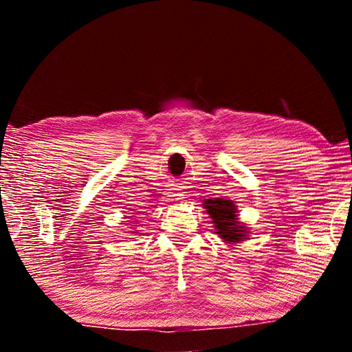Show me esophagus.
I'll return each instance as SVG.
<instances>
[{
	"label": "esophagus",
	"instance_id": "1",
	"mask_svg": "<svg viewBox=\"0 0 352 352\" xmlns=\"http://www.w3.org/2000/svg\"><path fill=\"white\" fill-rule=\"evenodd\" d=\"M168 197H169V201H172V204H177V201L183 200V195L180 192H170Z\"/></svg>",
	"mask_w": 352,
	"mask_h": 352
}]
</instances>
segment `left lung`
Instances as JSON below:
<instances>
[{"label": "left lung", "instance_id": "1", "mask_svg": "<svg viewBox=\"0 0 352 352\" xmlns=\"http://www.w3.org/2000/svg\"><path fill=\"white\" fill-rule=\"evenodd\" d=\"M204 208L212 219L216 226V234L226 243H239L247 239L248 228L237 217V208L233 200L208 199L204 201Z\"/></svg>", "mask_w": 352, "mask_h": 352}]
</instances>
